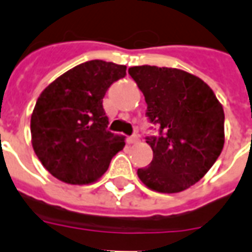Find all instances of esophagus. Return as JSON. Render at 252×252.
Instances as JSON below:
<instances>
[{
    "instance_id": "esophagus-1",
    "label": "esophagus",
    "mask_w": 252,
    "mask_h": 252,
    "mask_svg": "<svg viewBox=\"0 0 252 252\" xmlns=\"http://www.w3.org/2000/svg\"><path fill=\"white\" fill-rule=\"evenodd\" d=\"M126 142H128V144H135V143L139 142V136L137 135H132V136L126 139Z\"/></svg>"
}]
</instances>
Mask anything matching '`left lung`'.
I'll use <instances>...</instances> for the list:
<instances>
[{"mask_svg": "<svg viewBox=\"0 0 252 252\" xmlns=\"http://www.w3.org/2000/svg\"><path fill=\"white\" fill-rule=\"evenodd\" d=\"M142 90L147 117L160 135L147 137L153 160L137 169L148 189L180 193L204 177L224 147V110L201 78L180 68L129 67Z\"/></svg>", "mask_w": 252, "mask_h": 252, "instance_id": "8db88e82", "label": "left lung"}]
</instances>
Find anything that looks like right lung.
Listing matches in <instances>:
<instances>
[{
  "label": "right lung",
  "instance_id": "1",
  "mask_svg": "<svg viewBox=\"0 0 252 252\" xmlns=\"http://www.w3.org/2000/svg\"><path fill=\"white\" fill-rule=\"evenodd\" d=\"M126 67L89 61L72 67L47 86L31 116L32 147L55 178L70 185L98 180L126 142L106 131L102 98Z\"/></svg>",
  "mask_w": 252,
  "mask_h": 252
}]
</instances>
